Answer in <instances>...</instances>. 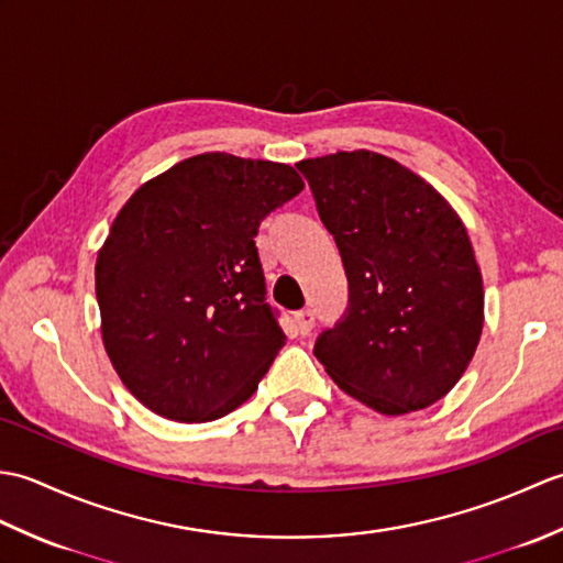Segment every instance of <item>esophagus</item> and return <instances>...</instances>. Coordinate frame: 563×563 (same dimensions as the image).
<instances>
[{
  "instance_id": "obj_1",
  "label": "esophagus",
  "mask_w": 563,
  "mask_h": 563,
  "mask_svg": "<svg viewBox=\"0 0 563 563\" xmlns=\"http://www.w3.org/2000/svg\"><path fill=\"white\" fill-rule=\"evenodd\" d=\"M292 321H295L297 331H300L302 336H307V333L314 329V312H312V309H300V312H295Z\"/></svg>"
}]
</instances>
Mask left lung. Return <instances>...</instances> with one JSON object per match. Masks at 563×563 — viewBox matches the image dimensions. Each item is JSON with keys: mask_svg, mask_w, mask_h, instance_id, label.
<instances>
[{"mask_svg": "<svg viewBox=\"0 0 563 563\" xmlns=\"http://www.w3.org/2000/svg\"><path fill=\"white\" fill-rule=\"evenodd\" d=\"M317 212L349 278V307L314 355L369 409H426L457 385L484 327L464 224L433 186L377 152L305 159Z\"/></svg>", "mask_w": 563, "mask_h": 563, "instance_id": "1", "label": "left lung"}]
</instances>
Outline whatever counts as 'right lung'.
Segmentation results:
<instances>
[{
	"label": "right lung",
	"mask_w": 563,
	"mask_h": 563,
	"mask_svg": "<svg viewBox=\"0 0 563 563\" xmlns=\"http://www.w3.org/2000/svg\"><path fill=\"white\" fill-rule=\"evenodd\" d=\"M305 188L288 164L208 152L137 188L97 258L101 333L150 411L206 423L242 406L285 345L256 234Z\"/></svg>",
	"instance_id": "right-lung-1"
}]
</instances>
